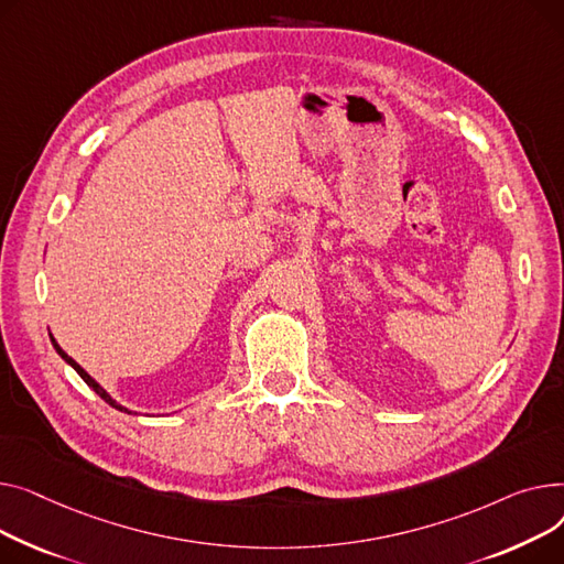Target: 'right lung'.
I'll use <instances>...</instances> for the list:
<instances>
[{
  "label": "right lung",
  "instance_id": "right-lung-1",
  "mask_svg": "<svg viewBox=\"0 0 564 564\" xmlns=\"http://www.w3.org/2000/svg\"><path fill=\"white\" fill-rule=\"evenodd\" d=\"M50 339H52V346H54V350H56V352L61 355V359H63L65 364H70V367H73V369H75V371L79 373V378H82V380H84V382H86V384H88V387H90V389H93V391H95V393L99 395V399H102L105 403H109L111 408L120 410V412H127V414H131V412H129V410H127L124 405H120L118 401H113V399H111V395H109V391H107V389H105L102 384H99V382H95V380H93V378H90V376H88V373H86V371H84V369L79 367V364H77V361H75L73 357H68V352H63V348H61V346L56 344V339H54L52 335H50Z\"/></svg>",
  "mask_w": 564,
  "mask_h": 564
}]
</instances>
